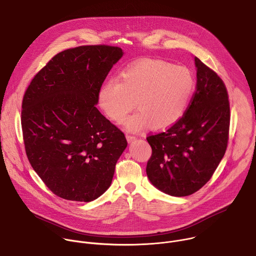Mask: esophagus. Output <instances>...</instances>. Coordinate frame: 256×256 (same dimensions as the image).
Instances as JSON below:
<instances>
[{
  "label": "esophagus",
  "instance_id": "obj_1",
  "mask_svg": "<svg viewBox=\"0 0 256 256\" xmlns=\"http://www.w3.org/2000/svg\"><path fill=\"white\" fill-rule=\"evenodd\" d=\"M126 140H128V142H132V140H134L136 138L134 136H132V134H126Z\"/></svg>",
  "mask_w": 256,
  "mask_h": 256
}]
</instances>
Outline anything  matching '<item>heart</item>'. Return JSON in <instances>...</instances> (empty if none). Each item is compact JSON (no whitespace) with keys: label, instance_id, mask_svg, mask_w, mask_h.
Segmentation results:
<instances>
[{"label":"heart","instance_id":"heart-1","mask_svg":"<svg viewBox=\"0 0 256 256\" xmlns=\"http://www.w3.org/2000/svg\"><path fill=\"white\" fill-rule=\"evenodd\" d=\"M194 89V78L186 68L148 60L126 68L120 79L106 80L99 89L98 102L116 122H122L136 104L140 110L124 122L130 132L151 124L153 128L164 130L184 114Z\"/></svg>","mask_w":256,"mask_h":256}]
</instances>
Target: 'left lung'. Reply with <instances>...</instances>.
<instances>
[{
    "label": "left lung",
    "instance_id": "left-lung-1",
    "mask_svg": "<svg viewBox=\"0 0 256 256\" xmlns=\"http://www.w3.org/2000/svg\"><path fill=\"white\" fill-rule=\"evenodd\" d=\"M196 90L184 116L167 130L149 136L147 175L159 190L186 196L200 190L223 159L228 144L230 105L226 86L194 56Z\"/></svg>",
    "mask_w": 256,
    "mask_h": 256
}]
</instances>
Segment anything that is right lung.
Returning <instances> with one entry per match:
<instances>
[{"instance_id": "obj_1", "label": "right lung", "mask_w": 256, "mask_h": 256, "mask_svg": "<svg viewBox=\"0 0 256 256\" xmlns=\"http://www.w3.org/2000/svg\"><path fill=\"white\" fill-rule=\"evenodd\" d=\"M120 48L84 46L54 56L28 86L21 124L27 158L58 196L92 202L110 186L128 142L96 108Z\"/></svg>"}]
</instances>
